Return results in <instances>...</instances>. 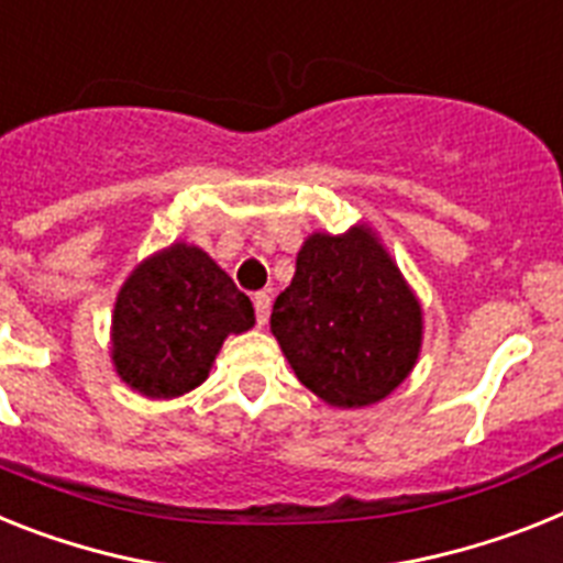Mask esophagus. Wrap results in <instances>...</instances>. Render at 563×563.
<instances>
[{"mask_svg": "<svg viewBox=\"0 0 563 563\" xmlns=\"http://www.w3.org/2000/svg\"><path fill=\"white\" fill-rule=\"evenodd\" d=\"M268 311H272V295L268 291H257L254 295V318H257V325L268 323Z\"/></svg>", "mask_w": 563, "mask_h": 563, "instance_id": "1", "label": "esophagus"}]
</instances>
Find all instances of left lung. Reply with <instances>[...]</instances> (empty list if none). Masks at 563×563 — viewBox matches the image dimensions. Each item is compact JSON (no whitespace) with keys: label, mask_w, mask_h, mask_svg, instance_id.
Returning <instances> with one entry per match:
<instances>
[{"label":"left lung","mask_w":563,"mask_h":563,"mask_svg":"<svg viewBox=\"0 0 563 563\" xmlns=\"http://www.w3.org/2000/svg\"><path fill=\"white\" fill-rule=\"evenodd\" d=\"M420 329L418 300L369 229L311 234L272 309V332L300 384L343 409L404 384Z\"/></svg>","instance_id":"8db88e82"}]
</instances>
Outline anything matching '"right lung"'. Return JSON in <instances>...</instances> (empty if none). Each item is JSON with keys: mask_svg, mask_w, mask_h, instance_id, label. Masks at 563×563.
I'll list each match as a JSON object with an SVG mask.
<instances>
[{"mask_svg": "<svg viewBox=\"0 0 563 563\" xmlns=\"http://www.w3.org/2000/svg\"><path fill=\"white\" fill-rule=\"evenodd\" d=\"M254 306L197 245L174 243L131 274L113 306V366L145 398H177L209 377Z\"/></svg>", "mask_w": 563, "mask_h": 563, "instance_id": "obj_1", "label": "right lung"}]
</instances>
